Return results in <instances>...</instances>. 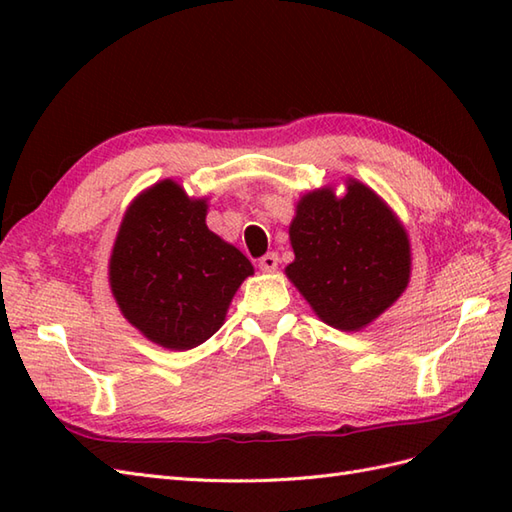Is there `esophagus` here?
<instances>
[{
    "instance_id": "esophagus-1",
    "label": "esophagus",
    "mask_w": 512,
    "mask_h": 512,
    "mask_svg": "<svg viewBox=\"0 0 512 512\" xmlns=\"http://www.w3.org/2000/svg\"><path fill=\"white\" fill-rule=\"evenodd\" d=\"M277 266H279V257L275 253H268L259 259V270H262V273H275Z\"/></svg>"
}]
</instances>
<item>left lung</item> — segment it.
<instances>
[{"instance_id":"8db88e82","label":"left lung","mask_w":512,"mask_h":512,"mask_svg":"<svg viewBox=\"0 0 512 512\" xmlns=\"http://www.w3.org/2000/svg\"><path fill=\"white\" fill-rule=\"evenodd\" d=\"M288 235L295 262L286 277L336 330L367 328L409 286L405 226L361 180L347 178L343 195L332 184L301 195Z\"/></svg>"}]
</instances>
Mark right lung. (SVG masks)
Wrapping results in <instances>:
<instances>
[{
  "instance_id": "obj_1",
  "label": "right lung",
  "mask_w": 512,
  "mask_h": 512,
  "mask_svg": "<svg viewBox=\"0 0 512 512\" xmlns=\"http://www.w3.org/2000/svg\"><path fill=\"white\" fill-rule=\"evenodd\" d=\"M209 198L160 180L127 206L110 255L118 310L151 343L193 350L222 328L242 281L255 273L242 250L206 226Z\"/></svg>"
}]
</instances>
